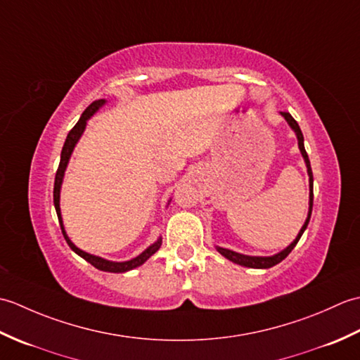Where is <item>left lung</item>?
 <instances>
[{
    "label": "left lung",
    "instance_id": "1",
    "mask_svg": "<svg viewBox=\"0 0 360 360\" xmlns=\"http://www.w3.org/2000/svg\"><path fill=\"white\" fill-rule=\"evenodd\" d=\"M283 117H285V120L288 122V125L292 128V131L295 133L297 136V141H298V148H300V153L304 159V164H307V168H308V176H309V210H308V217L307 219H304V224L302 226L300 232H298V235L295 236V240L289 244L288 248H285L283 250H280L278 254L275 255H271V257H252V255H243V254H238V252H233L231 249H224V248H219L217 246V250L219 252L221 255H223L224 258H227L229 262H232L235 264H240V266H244V267H252V269H269V267L278 264L280 262H283L289 254L290 250H292L295 248V244L298 243V240H300V236L303 235V232L307 231L308 227V223H309V218H311V212H312V200H314V193H312V186H314V179H312V170H311V164H309V158L307 155V150H304V143H303V134H302V129L300 127H298L297 122L294 120V117L290 116L289 112H280Z\"/></svg>",
    "mask_w": 360,
    "mask_h": 360
}]
</instances>
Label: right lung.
<instances>
[{"label": "right lung", "mask_w": 360, "mask_h": 360, "mask_svg": "<svg viewBox=\"0 0 360 360\" xmlns=\"http://www.w3.org/2000/svg\"><path fill=\"white\" fill-rule=\"evenodd\" d=\"M106 103L105 98H101V101H94L93 103H91L88 108L83 111V114L80 116L77 124L74 125V128L71 129L70 133H68L66 136V141H65V145H63V150H62V156H60V165L57 168V173H56V182H53V205H56V212H57V217H58V223H60V227H62V232H63V236L65 240L68 243V246H70L75 254L80 255L83 259H86L88 263L93 264L94 267H97L98 271H103V272H114V274H120V272H127V271H131L134 269V267L143 264L147 259L155 254V252L159 250L160 244H162V238H159L151 244V246H148L147 249H145L142 254H139L137 257L128 259V262H110V259H105L102 257H97V255H91L88 254V252L79 249L75 244L70 240V236H68L66 231H65V226H63V218H62V210H60V190H62V184H63V178H65V172H66V167L68 164H70V159H71V155L72 151L75 148V145H77V142L80 141V137L83 134V131H85L86 128V124L88 120L94 116V114L102 108V106ZM168 204H170V201H168Z\"/></svg>", "instance_id": "obj_1"}]
</instances>
